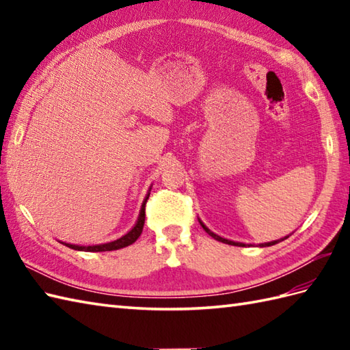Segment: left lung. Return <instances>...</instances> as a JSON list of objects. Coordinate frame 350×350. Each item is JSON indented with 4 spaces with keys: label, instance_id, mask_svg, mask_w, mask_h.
I'll return each mask as SVG.
<instances>
[{
    "label": "left lung",
    "instance_id": "8db88e82",
    "mask_svg": "<svg viewBox=\"0 0 350 350\" xmlns=\"http://www.w3.org/2000/svg\"><path fill=\"white\" fill-rule=\"evenodd\" d=\"M200 221V219H198ZM200 224H202V227L206 230V233L207 234H211L215 241H219V242H222V243H228V245H234V247H245V243H241V242H234V241H228V239H224V237H221V236H218V234H215L213 232H211L209 228H207L202 221H200ZM288 236H286L284 239H287ZM284 239H280V241H273V242H267V243H260V247H271V245H275V243H278V242H281V241H284Z\"/></svg>",
    "mask_w": 350,
    "mask_h": 350
}]
</instances>
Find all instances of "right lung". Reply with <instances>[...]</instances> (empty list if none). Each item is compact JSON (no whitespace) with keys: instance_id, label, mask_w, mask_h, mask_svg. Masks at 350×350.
Returning <instances> with one entry per match:
<instances>
[{"instance_id":"right-lung-1","label":"right lung","mask_w":350,"mask_h":350,"mask_svg":"<svg viewBox=\"0 0 350 350\" xmlns=\"http://www.w3.org/2000/svg\"><path fill=\"white\" fill-rule=\"evenodd\" d=\"M148 196H150V192H147V196L143 202V206H141V211H139V217L137 224L133 226V228L131 232L126 233L124 236H122L120 239L113 241V242H108V243H100V245H87V247H81V245H72V243H66L63 242L66 247H69L72 250H78V251H88V252H99V251H114V250H120L128 247V245H132L135 242L138 237L143 233V227H144V221H146V203L148 200Z\"/></svg>"}]
</instances>
